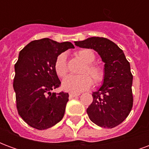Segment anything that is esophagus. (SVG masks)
I'll return each instance as SVG.
<instances>
[{"label": "esophagus", "instance_id": "esophagus-1", "mask_svg": "<svg viewBox=\"0 0 149 149\" xmlns=\"http://www.w3.org/2000/svg\"><path fill=\"white\" fill-rule=\"evenodd\" d=\"M80 96V93H69V97H77Z\"/></svg>", "mask_w": 149, "mask_h": 149}]
</instances>
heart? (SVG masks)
Here are the masks:
<instances>
[{"label":"heart","instance_id":"b5f03b06","mask_svg":"<svg viewBox=\"0 0 149 149\" xmlns=\"http://www.w3.org/2000/svg\"><path fill=\"white\" fill-rule=\"evenodd\" d=\"M78 58L85 63L82 68L80 76H68L63 81L62 87L65 91L72 93H80L87 90L92 86L93 81L95 85H100L105 79V69L101 65L93 64L96 55L92 49H81L76 52ZM55 71L60 77H65L68 73L67 59L65 53L56 57L54 65Z\"/></svg>","mask_w":149,"mask_h":149}]
</instances>
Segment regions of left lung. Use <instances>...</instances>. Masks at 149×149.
<instances>
[{
    "label": "left lung",
    "mask_w": 149,
    "mask_h": 149,
    "mask_svg": "<svg viewBox=\"0 0 149 149\" xmlns=\"http://www.w3.org/2000/svg\"><path fill=\"white\" fill-rule=\"evenodd\" d=\"M75 45L94 49L104 62L105 79L100 89L93 93V101L87 113L98 126L114 128L127 118L133 104L130 64L121 49L104 37H90Z\"/></svg>",
    "instance_id": "1"
}]
</instances>
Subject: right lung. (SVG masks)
Wrapping results in <instances>:
<instances>
[{"label": "right lung", "instance_id": "right-lung-1", "mask_svg": "<svg viewBox=\"0 0 149 149\" xmlns=\"http://www.w3.org/2000/svg\"><path fill=\"white\" fill-rule=\"evenodd\" d=\"M73 48L71 42L44 38L33 40L19 53L13 79L17 109L31 127L44 130L63 118L68 93H51L61 86L54 65L61 52Z\"/></svg>", "mask_w": 149, "mask_h": 149}]
</instances>
